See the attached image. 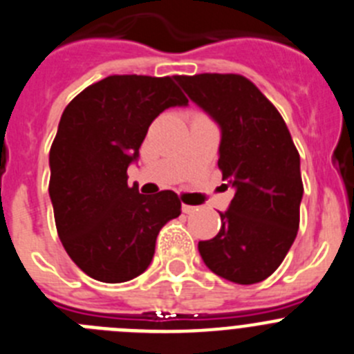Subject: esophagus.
Segmentation results:
<instances>
[{
	"label": "esophagus",
	"instance_id": "obj_1",
	"mask_svg": "<svg viewBox=\"0 0 354 354\" xmlns=\"http://www.w3.org/2000/svg\"><path fill=\"white\" fill-rule=\"evenodd\" d=\"M194 210H196V207H193V205H183V212H184V214H193Z\"/></svg>",
	"mask_w": 354,
	"mask_h": 354
}]
</instances>
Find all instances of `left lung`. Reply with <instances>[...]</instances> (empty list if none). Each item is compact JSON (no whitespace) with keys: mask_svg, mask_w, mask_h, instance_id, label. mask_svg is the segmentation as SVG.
I'll use <instances>...</instances> for the list:
<instances>
[{"mask_svg":"<svg viewBox=\"0 0 354 354\" xmlns=\"http://www.w3.org/2000/svg\"><path fill=\"white\" fill-rule=\"evenodd\" d=\"M191 102L221 128L223 180L235 189L221 230L198 242L207 267L236 284L261 283L283 263L300 225V154L274 105L236 73L177 75Z\"/></svg>","mask_w":354,"mask_h":354,"instance_id":"obj_1","label":"left lung"}]
</instances>
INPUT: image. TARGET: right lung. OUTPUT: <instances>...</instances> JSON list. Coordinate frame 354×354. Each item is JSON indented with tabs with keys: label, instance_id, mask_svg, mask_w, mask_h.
<instances>
[{
	"label": "right lung",
	"instance_id": "1",
	"mask_svg": "<svg viewBox=\"0 0 354 354\" xmlns=\"http://www.w3.org/2000/svg\"><path fill=\"white\" fill-rule=\"evenodd\" d=\"M187 105L175 77L110 75L79 93L52 142L48 194L57 235L73 263L102 283H126L147 270L156 239L179 217L174 191L142 194L128 186L151 122Z\"/></svg>",
	"mask_w": 354,
	"mask_h": 354
}]
</instances>
